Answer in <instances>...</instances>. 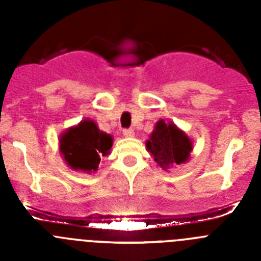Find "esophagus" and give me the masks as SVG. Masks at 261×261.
<instances>
[{
	"label": "esophagus",
	"mask_w": 261,
	"mask_h": 261,
	"mask_svg": "<svg viewBox=\"0 0 261 261\" xmlns=\"http://www.w3.org/2000/svg\"><path fill=\"white\" fill-rule=\"evenodd\" d=\"M123 135L124 137H135V130L133 129H124L123 130Z\"/></svg>",
	"instance_id": "esophagus-1"
}]
</instances>
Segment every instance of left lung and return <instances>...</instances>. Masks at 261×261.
<instances>
[{"label": "left lung", "instance_id": "left-lung-1", "mask_svg": "<svg viewBox=\"0 0 261 261\" xmlns=\"http://www.w3.org/2000/svg\"><path fill=\"white\" fill-rule=\"evenodd\" d=\"M146 149L159 167L167 170L171 166L180 165L190 159L192 141L174 123L159 120L150 138L146 141Z\"/></svg>", "mask_w": 261, "mask_h": 261}]
</instances>
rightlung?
Instances as JSON below:
<instances>
[{
  "label": "right lung",
  "instance_id": "obj_1",
  "mask_svg": "<svg viewBox=\"0 0 261 261\" xmlns=\"http://www.w3.org/2000/svg\"><path fill=\"white\" fill-rule=\"evenodd\" d=\"M114 138L99 130L93 120H82L60 137V151L73 170L91 172L98 170L100 156L110 153Z\"/></svg>",
  "mask_w": 261,
  "mask_h": 261
}]
</instances>
